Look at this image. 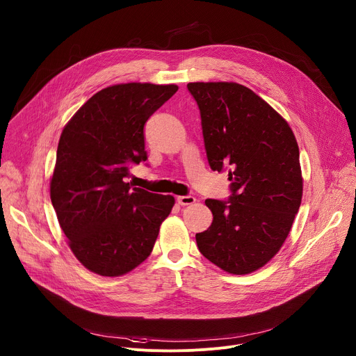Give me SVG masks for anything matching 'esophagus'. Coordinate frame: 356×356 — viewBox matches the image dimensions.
<instances>
[{"label":"esophagus","instance_id":"obj_1","mask_svg":"<svg viewBox=\"0 0 356 356\" xmlns=\"http://www.w3.org/2000/svg\"><path fill=\"white\" fill-rule=\"evenodd\" d=\"M177 202L180 206H190V204H194L195 198L193 195H179Z\"/></svg>","mask_w":356,"mask_h":356}]
</instances>
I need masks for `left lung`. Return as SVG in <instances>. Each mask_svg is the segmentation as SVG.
<instances>
[{
    "label": "left lung",
    "mask_w": 356,
    "mask_h": 356,
    "mask_svg": "<svg viewBox=\"0 0 356 356\" xmlns=\"http://www.w3.org/2000/svg\"><path fill=\"white\" fill-rule=\"evenodd\" d=\"M213 170L229 168L232 195L206 200L213 213L195 234L202 257L232 275L265 266L284 243L302 197L296 136L287 121L234 81L188 83Z\"/></svg>",
    "instance_id": "obj_1"
}]
</instances>
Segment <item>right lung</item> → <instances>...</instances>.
<instances>
[{
	"mask_svg": "<svg viewBox=\"0 0 356 356\" xmlns=\"http://www.w3.org/2000/svg\"><path fill=\"white\" fill-rule=\"evenodd\" d=\"M179 90L125 83L95 92L65 125L50 179V200L79 262L115 277L149 255L173 195L125 183L129 165L147 159L143 125Z\"/></svg>",
	"mask_w": 356,
	"mask_h": 356,
	"instance_id": "right-lung-1",
	"label": "right lung"
}]
</instances>
